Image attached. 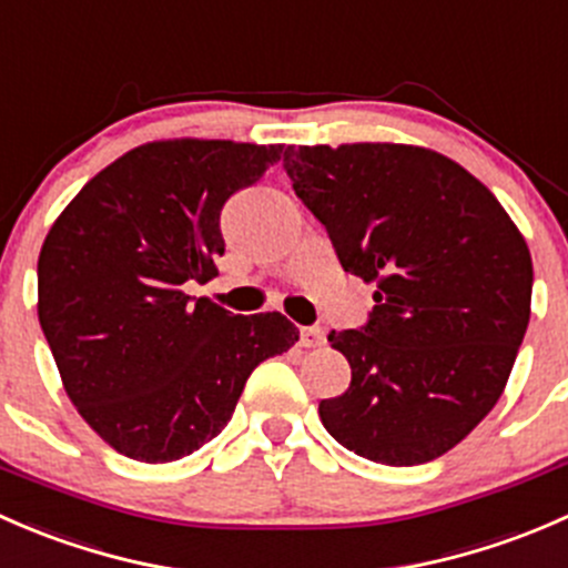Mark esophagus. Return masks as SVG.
Segmentation results:
<instances>
[{"label":"esophagus","instance_id":"34e87169","mask_svg":"<svg viewBox=\"0 0 568 568\" xmlns=\"http://www.w3.org/2000/svg\"><path fill=\"white\" fill-rule=\"evenodd\" d=\"M324 341H326V332L321 329V326H302V332H300V343L305 348H316V346H324Z\"/></svg>","mask_w":568,"mask_h":568}]
</instances>
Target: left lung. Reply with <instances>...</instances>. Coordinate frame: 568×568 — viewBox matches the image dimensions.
<instances>
[{"label":"left lung","instance_id":"obj_1","mask_svg":"<svg viewBox=\"0 0 568 568\" xmlns=\"http://www.w3.org/2000/svg\"><path fill=\"white\" fill-rule=\"evenodd\" d=\"M283 168L341 266L376 283L368 321L329 335L352 385L321 400V423L371 462L437 459L489 415L523 346V233L478 178L426 148H288Z\"/></svg>","mask_w":568,"mask_h":568}]
</instances>
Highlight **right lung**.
I'll use <instances>...</instances> for the list:
<instances>
[{"instance_id": "add662e5", "label": "right lung", "mask_w": 568, "mask_h": 568, "mask_svg": "<svg viewBox=\"0 0 568 568\" xmlns=\"http://www.w3.org/2000/svg\"><path fill=\"white\" fill-rule=\"evenodd\" d=\"M283 145L148 142L71 200L38 257V318L79 415L129 459L194 454L250 374L300 341L280 313L233 316L183 285L225 252L220 216Z\"/></svg>"}]
</instances>
